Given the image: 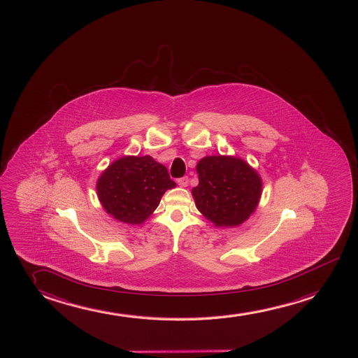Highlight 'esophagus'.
<instances>
[{"instance_id": "obj_1", "label": "esophagus", "mask_w": 358, "mask_h": 358, "mask_svg": "<svg viewBox=\"0 0 358 358\" xmlns=\"http://www.w3.org/2000/svg\"><path fill=\"white\" fill-rule=\"evenodd\" d=\"M187 184H189V178L187 176H182V178L178 179V185L179 187H187Z\"/></svg>"}]
</instances>
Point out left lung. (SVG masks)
I'll use <instances>...</instances> for the list:
<instances>
[{"label":"left lung","instance_id":"8db88e82","mask_svg":"<svg viewBox=\"0 0 358 358\" xmlns=\"http://www.w3.org/2000/svg\"><path fill=\"white\" fill-rule=\"evenodd\" d=\"M199 185L192 189L197 210L217 227L247 221L262 196V178L241 158L207 156L196 166Z\"/></svg>","mask_w":358,"mask_h":358}]
</instances>
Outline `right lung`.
<instances>
[{
	"label": "right lung",
	"instance_id": "right-lung-1",
	"mask_svg": "<svg viewBox=\"0 0 358 358\" xmlns=\"http://www.w3.org/2000/svg\"><path fill=\"white\" fill-rule=\"evenodd\" d=\"M176 187L166 166L151 156H126L113 162L96 182L101 205L117 221L141 224L163 194Z\"/></svg>",
	"mask_w": 358,
	"mask_h": 358
}]
</instances>
